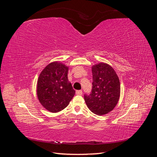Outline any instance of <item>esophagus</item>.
I'll return each mask as SVG.
<instances>
[{
	"label": "esophagus",
	"instance_id": "esophagus-1",
	"mask_svg": "<svg viewBox=\"0 0 157 157\" xmlns=\"http://www.w3.org/2000/svg\"><path fill=\"white\" fill-rule=\"evenodd\" d=\"M82 90H77V91H76V94L77 95H79V96H80V95H82Z\"/></svg>",
	"mask_w": 157,
	"mask_h": 157
}]
</instances>
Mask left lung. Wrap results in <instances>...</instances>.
Listing matches in <instances>:
<instances>
[{"label": "left lung", "mask_w": 157, "mask_h": 157, "mask_svg": "<svg viewBox=\"0 0 157 157\" xmlns=\"http://www.w3.org/2000/svg\"><path fill=\"white\" fill-rule=\"evenodd\" d=\"M91 93L84 94L85 102L94 114L103 115L111 111L118 101L120 81L113 68L105 63L92 66Z\"/></svg>", "instance_id": "8db88e82"}]
</instances>
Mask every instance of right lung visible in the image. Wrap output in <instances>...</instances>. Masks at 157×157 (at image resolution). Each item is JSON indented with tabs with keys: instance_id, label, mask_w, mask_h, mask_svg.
I'll use <instances>...</instances> for the list:
<instances>
[{
	"instance_id": "1",
	"label": "right lung",
	"mask_w": 157,
	"mask_h": 157,
	"mask_svg": "<svg viewBox=\"0 0 157 157\" xmlns=\"http://www.w3.org/2000/svg\"><path fill=\"white\" fill-rule=\"evenodd\" d=\"M67 73V66L54 61L42 70L38 78V99L50 112L63 110L74 96L75 91L69 81Z\"/></svg>"
}]
</instances>
